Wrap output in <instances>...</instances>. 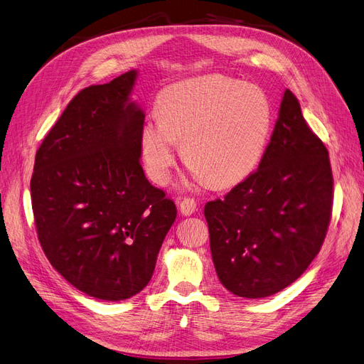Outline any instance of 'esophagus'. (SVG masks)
<instances>
[{
    "label": "esophagus",
    "instance_id": "esophagus-1",
    "mask_svg": "<svg viewBox=\"0 0 364 364\" xmlns=\"http://www.w3.org/2000/svg\"><path fill=\"white\" fill-rule=\"evenodd\" d=\"M196 208H198V204L193 198H184L180 201V212L184 216H191L192 213L196 212Z\"/></svg>",
    "mask_w": 364,
    "mask_h": 364
}]
</instances>
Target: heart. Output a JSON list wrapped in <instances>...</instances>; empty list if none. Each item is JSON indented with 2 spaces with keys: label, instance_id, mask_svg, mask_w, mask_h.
<instances>
[{
  "label": "heart",
  "instance_id": "b5f03b06",
  "mask_svg": "<svg viewBox=\"0 0 364 364\" xmlns=\"http://www.w3.org/2000/svg\"><path fill=\"white\" fill-rule=\"evenodd\" d=\"M272 104L263 89L228 75H205L160 92L157 114L139 132L148 177L166 184L181 154L195 180L213 187L243 181L264 154L272 128Z\"/></svg>",
  "mask_w": 364,
  "mask_h": 364
}]
</instances>
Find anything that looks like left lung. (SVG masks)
<instances>
[{"mask_svg": "<svg viewBox=\"0 0 364 364\" xmlns=\"http://www.w3.org/2000/svg\"><path fill=\"white\" fill-rule=\"evenodd\" d=\"M331 210L328 149L286 89L259 169L204 207L219 281L251 299L286 289L319 254Z\"/></svg>", "mask_w": 364, "mask_h": 364, "instance_id": "8db88e82", "label": "left lung"}]
</instances>
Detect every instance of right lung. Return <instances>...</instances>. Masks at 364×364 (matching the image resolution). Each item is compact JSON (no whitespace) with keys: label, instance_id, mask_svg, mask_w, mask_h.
Listing matches in <instances>:
<instances>
[{"label":"right lung","instance_id":"add662e5","mask_svg":"<svg viewBox=\"0 0 364 364\" xmlns=\"http://www.w3.org/2000/svg\"><path fill=\"white\" fill-rule=\"evenodd\" d=\"M137 71L80 90L43 139L31 205L53 267L93 298L142 290L177 218V207L140 165L142 109L130 101Z\"/></svg>","mask_w":364,"mask_h":364}]
</instances>
